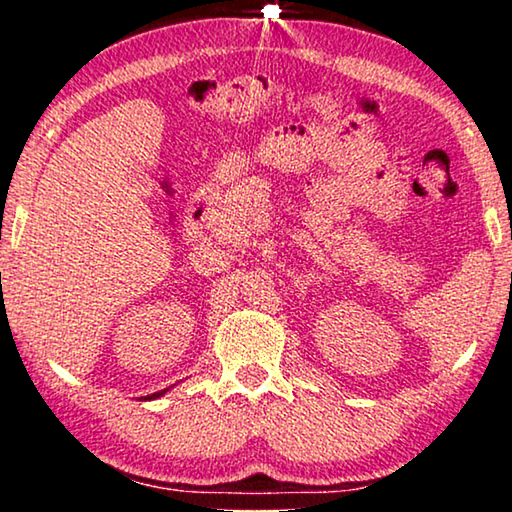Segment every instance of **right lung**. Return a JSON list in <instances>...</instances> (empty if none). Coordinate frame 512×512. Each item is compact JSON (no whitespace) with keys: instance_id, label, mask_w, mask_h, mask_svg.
I'll list each match as a JSON object with an SVG mask.
<instances>
[{"instance_id":"obj_1","label":"right lung","mask_w":512,"mask_h":512,"mask_svg":"<svg viewBox=\"0 0 512 512\" xmlns=\"http://www.w3.org/2000/svg\"><path fill=\"white\" fill-rule=\"evenodd\" d=\"M167 391H171V388H164V391H160V393H153V395H146L144 397V400H158V397H162L164 393H167Z\"/></svg>"}]
</instances>
